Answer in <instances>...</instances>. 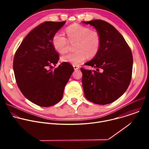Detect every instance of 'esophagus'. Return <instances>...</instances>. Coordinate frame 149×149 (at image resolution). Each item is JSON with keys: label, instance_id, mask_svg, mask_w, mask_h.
<instances>
[{"label": "esophagus", "instance_id": "1", "mask_svg": "<svg viewBox=\"0 0 149 149\" xmlns=\"http://www.w3.org/2000/svg\"><path fill=\"white\" fill-rule=\"evenodd\" d=\"M73 67H74V70H77L79 68V67L78 65H73Z\"/></svg>", "mask_w": 149, "mask_h": 149}]
</instances>
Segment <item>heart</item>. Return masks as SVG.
Instances as JSON below:
<instances>
[{
    "label": "heart",
    "instance_id": "obj_1",
    "mask_svg": "<svg viewBox=\"0 0 149 149\" xmlns=\"http://www.w3.org/2000/svg\"><path fill=\"white\" fill-rule=\"evenodd\" d=\"M66 33L67 38L60 32L54 35L52 38L54 49L61 54L67 52L69 40L71 43L77 42L76 50L78 51L62 56V62L77 65L86 61L88 55L90 57H93L97 54L101 40L100 34L97 31L91 30L87 26L74 24L67 28Z\"/></svg>",
    "mask_w": 149,
    "mask_h": 149
}]
</instances>
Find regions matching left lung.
<instances>
[{"mask_svg":"<svg viewBox=\"0 0 149 149\" xmlns=\"http://www.w3.org/2000/svg\"><path fill=\"white\" fill-rule=\"evenodd\" d=\"M82 23L94 26L101 40L97 54L85 63L96 70L81 68L85 97L100 105L111 103L125 93L130 83L133 63L132 51L120 33L109 23L102 20Z\"/></svg>","mask_w":149,"mask_h":149,"instance_id":"8db88e82","label":"left lung"}]
</instances>
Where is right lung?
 <instances>
[{"instance_id":"right-lung-1","label":"right lung","mask_w":149,"mask_h":149,"mask_svg":"<svg viewBox=\"0 0 149 149\" xmlns=\"http://www.w3.org/2000/svg\"><path fill=\"white\" fill-rule=\"evenodd\" d=\"M65 24V21H47L40 24L26 36L14 56L13 67L19 90L28 100L41 107H50L62 99L74 71L64 62L52 69L59 60L52 38Z\"/></svg>"}]
</instances>
